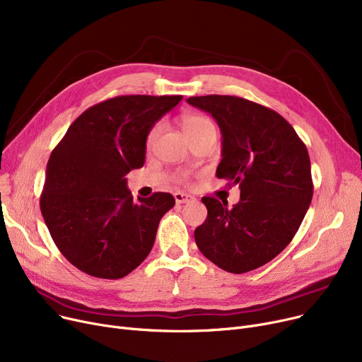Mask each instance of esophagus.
I'll list each match as a JSON object with an SVG mask.
<instances>
[{"mask_svg": "<svg viewBox=\"0 0 362 362\" xmlns=\"http://www.w3.org/2000/svg\"><path fill=\"white\" fill-rule=\"evenodd\" d=\"M191 198H192L191 195H187V194H185V192H175V199H176L177 204H185V202H187Z\"/></svg>", "mask_w": 362, "mask_h": 362, "instance_id": "obj_1", "label": "esophagus"}]
</instances>
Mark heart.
I'll list each match as a JSON object with an SVG mask.
<instances>
[{"mask_svg": "<svg viewBox=\"0 0 362 362\" xmlns=\"http://www.w3.org/2000/svg\"><path fill=\"white\" fill-rule=\"evenodd\" d=\"M180 124H182V129L189 141L204 135V133H206V132L216 130L214 123L206 116H202V114H185V116L180 117ZM160 132H161L160 123L154 124L149 129L148 135H146V146H152V144H154L156 139L158 138Z\"/></svg>", "mask_w": 362, "mask_h": 362, "instance_id": "1", "label": "heart"}]
</instances>
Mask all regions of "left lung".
Wrapping results in <instances>:
<instances>
[{
    "label": "left lung",
    "instance_id": "8db88e82",
    "mask_svg": "<svg viewBox=\"0 0 362 362\" xmlns=\"http://www.w3.org/2000/svg\"><path fill=\"white\" fill-rule=\"evenodd\" d=\"M186 101L216 119L223 138L216 175L240 189L233 208L202 198L208 216L195 242L226 272L255 270L286 248L307 214L314 192L307 146L279 112L257 103L232 95Z\"/></svg>",
    "mask_w": 362,
    "mask_h": 362
}]
</instances>
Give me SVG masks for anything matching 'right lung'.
<instances>
[{
	"label": "right lung",
	"instance_id": "1",
	"mask_svg": "<svg viewBox=\"0 0 362 362\" xmlns=\"http://www.w3.org/2000/svg\"><path fill=\"white\" fill-rule=\"evenodd\" d=\"M182 95H122L92 105L47 164L41 213L57 248L81 272L122 279L148 257L173 195L133 197L126 175L145 163L146 135Z\"/></svg>",
	"mask_w": 362,
	"mask_h": 362
}]
</instances>
